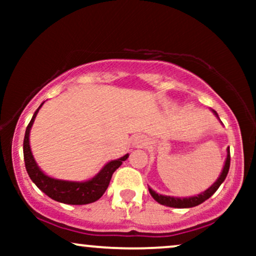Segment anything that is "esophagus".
I'll return each instance as SVG.
<instances>
[{
    "label": "esophagus",
    "mask_w": 256,
    "mask_h": 256,
    "mask_svg": "<svg viewBox=\"0 0 256 256\" xmlns=\"http://www.w3.org/2000/svg\"><path fill=\"white\" fill-rule=\"evenodd\" d=\"M134 146H140H140H144L146 144V140L142 136H140V137H136V140H134Z\"/></svg>",
    "instance_id": "1"
}]
</instances>
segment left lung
I'll return each mask as SVG.
<instances>
[{
	"mask_svg": "<svg viewBox=\"0 0 256 256\" xmlns=\"http://www.w3.org/2000/svg\"><path fill=\"white\" fill-rule=\"evenodd\" d=\"M214 113H216V112H214ZM228 168H230V148L228 149V156H226L224 168H222V174H220V177L218 178V180H216V183L212 185V186L208 188L206 192L200 194V195L192 196V198H171V196L158 195V194L155 192L154 190H152L150 188H149V192H150V195L152 196V198H154L155 201H158L160 204H165V206H168V207H174V208L195 207V206L201 204L202 202L206 201V200L210 198V196H212L213 194L216 192V190H218V188L220 186V185H222V182L225 180L226 176H228Z\"/></svg>",
	"mask_w": 256,
	"mask_h": 256,
	"instance_id": "left-lung-1",
	"label": "left lung"
}]
</instances>
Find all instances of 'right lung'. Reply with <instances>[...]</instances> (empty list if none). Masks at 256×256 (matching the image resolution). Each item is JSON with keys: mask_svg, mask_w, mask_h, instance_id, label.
I'll return each instance as SVG.
<instances>
[{"mask_svg": "<svg viewBox=\"0 0 256 256\" xmlns=\"http://www.w3.org/2000/svg\"><path fill=\"white\" fill-rule=\"evenodd\" d=\"M42 106L43 104L34 112L30 124L28 125L25 131L24 161L28 177L37 185L38 189L42 190L50 198L55 200L58 202H61V204H91V202L98 201L104 195L106 190H107L114 171L122 165V161H125L128 158V154L124 155V156L118 158V160H113L110 162H108L100 171L98 176H95V177L88 182H66L48 177L37 166L36 161H34V156H32L30 140H28L31 126L34 124V120L36 118L38 110H40V108Z\"/></svg>", "mask_w": 256, "mask_h": 256, "instance_id": "obj_1", "label": "right lung"}]
</instances>
